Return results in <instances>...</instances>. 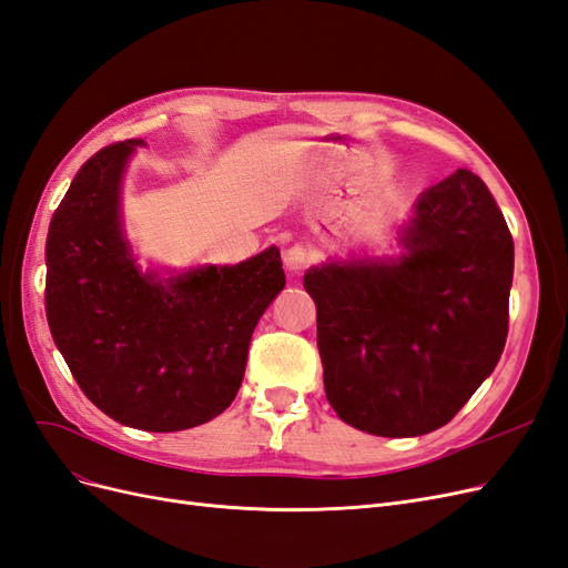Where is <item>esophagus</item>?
Returning a JSON list of instances; mask_svg holds the SVG:
<instances>
[{"instance_id": "obj_1", "label": "esophagus", "mask_w": 568, "mask_h": 568, "mask_svg": "<svg viewBox=\"0 0 568 568\" xmlns=\"http://www.w3.org/2000/svg\"><path fill=\"white\" fill-rule=\"evenodd\" d=\"M311 261H313V251L303 244H294L284 251V267L294 274L303 272L307 265H311Z\"/></svg>"}]
</instances>
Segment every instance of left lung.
<instances>
[{"label":"left lung","mask_w":568,"mask_h":568,"mask_svg":"<svg viewBox=\"0 0 568 568\" xmlns=\"http://www.w3.org/2000/svg\"><path fill=\"white\" fill-rule=\"evenodd\" d=\"M395 261L305 272L317 305L324 390L336 415L374 436L448 424L503 355L514 242L471 170L428 186Z\"/></svg>","instance_id":"left-lung-1"}]
</instances>
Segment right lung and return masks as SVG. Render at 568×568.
Instances as JSON below:
<instances>
[{
  "mask_svg": "<svg viewBox=\"0 0 568 568\" xmlns=\"http://www.w3.org/2000/svg\"><path fill=\"white\" fill-rule=\"evenodd\" d=\"M142 140L97 151L49 222L44 311L88 398L142 432H184L225 412L253 329L284 288L277 248L161 280L136 267L120 180Z\"/></svg>",
  "mask_w": 568,
  "mask_h": 568,
  "instance_id": "obj_1",
  "label": "right lung"
}]
</instances>
